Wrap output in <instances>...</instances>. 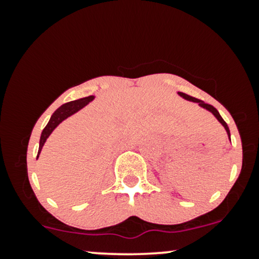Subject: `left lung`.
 Returning a JSON list of instances; mask_svg holds the SVG:
<instances>
[{
  "instance_id": "obj_1",
  "label": "left lung",
  "mask_w": 259,
  "mask_h": 259,
  "mask_svg": "<svg viewBox=\"0 0 259 259\" xmlns=\"http://www.w3.org/2000/svg\"><path fill=\"white\" fill-rule=\"evenodd\" d=\"M179 95H180L181 97H184V99H185V100H189V101H192V102H196V103H198V105H200L201 107H203V108H206L207 111H209L210 113H213V115H214V117L217 118V119L219 120V123H221L222 125L225 127V130H227V133H228V136H229V139H230V130H229V126H228V124L225 123L224 119H223V118L221 117V114H219V112L217 111V109L214 108V107H213V106H210V105H208V103H204L203 101H201V100H198V99H195V97H191V96H189V95L184 94V92H179Z\"/></svg>"
}]
</instances>
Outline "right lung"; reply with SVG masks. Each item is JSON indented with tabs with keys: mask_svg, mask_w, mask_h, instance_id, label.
<instances>
[{
	"mask_svg": "<svg viewBox=\"0 0 259 259\" xmlns=\"http://www.w3.org/2000/svg\"><path fill=\"white\" fill-rule=\"evenodd\" d=\"M92 100H94V96H88V97H84V99L64 103V105L59 107L57 111L53 113L51 119H50L49 123H47V125L45 126V129L42 130V134H41V138H40V146H38V153H40L41 148H42L44 144L46 142L47 138H49L53 130L56 129V126H57L59 123H62L65 118L70 117V115L74 114V113L78 112L79 109H81L82 107L88 105V103Z\"/></svg>",
	"mask_w": 259,
	"mask_h": 259,
	"instance_id": "1",
	"label": "right lung"
}]
</instances>
